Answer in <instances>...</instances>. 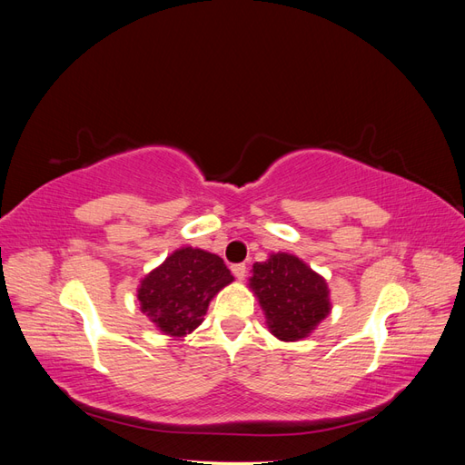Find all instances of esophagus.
<instances>
[{
    "label": "esophagus",
    "mask_w": 465,
    "mask_h": 465,
    "mask_svg": "<svg viewBox=\"0 0 465 465\" xmlns=\"http://www.w3.org/2000/svg\"><path fill=\"white\" fill-rule=\"evenodd\" d=\"M231 270H232V275H234L238 281H242V279L246 277L248 267H246L244 263H234V265L231 267Z\"/></svg>",
    "instance_id": "obj_1"
}]
</instances>
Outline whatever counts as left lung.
<instances>
[{"mask_svg": "<svg viewBox=\"0 0 465 465\" xmlns=\"http://www.w3.org/2000/svg\"><path fill=\"white\" fill-rule=\"evenodd\" d=\"M248 289L258 299L267 330L285 343L312 335L333 308L326 277L289 252H272L252 265Z\"/></svg>", "mask_w": 465, "mask_h": 465, "instance_id": "obj_1", "label": "left lung"}]
</instances>
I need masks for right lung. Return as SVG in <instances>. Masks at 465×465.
<instances>
[{
	"instance_id": "right-lung-1",
	"label": "right lung",
	"mask_w": 465,
	"mask_h": 465,
	"mask_svg": "<svg viewBox=\"0 0 465 465\" xmlns=\"http://www.w3.org/2000/svg\"><path fill=\"white\" fill-rule=\"evenodd\" d=\"M232 281L229 267L217 254L180 246L139 279V311L161 333L186 337L202 326L209 302Z\"/></svg>"
}]
</instances>
